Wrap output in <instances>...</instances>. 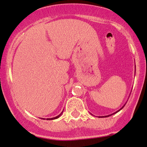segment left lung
<instances>
[{
  "label": "left lung",
  "instance_id": "obj_1",
  "mask_svg": "<svg viewBox=\"0 0 147 147\" xmlns=\"http://www.w3.org/2000/svg\"><path fill=\"white\" fill-rule=\"evenodd\" d=\"M134 67H135V71H136V65L135 66H134ZM126 104V103L125 104H124V105H123V106H122V108H120V109L119 110H117V111H116V112H114V113H112V114H109V115H107V116H98V117H99V118H105V117H108V116H112V115H113V114H115L116 113H117V112H119L120 111V110H121L122 109V108H124V106H125V104ZM92 115H93V114H92Z\"/></svg>",
  "mask_w": 147,
  "mask_h": 147
}]
</instances>
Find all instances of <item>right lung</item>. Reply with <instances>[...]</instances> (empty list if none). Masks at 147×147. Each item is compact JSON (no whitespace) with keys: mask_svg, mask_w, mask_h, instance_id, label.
<instances>
[{"mask_svg":"<svg viewBox=\"0 0 147 147\" xmlns=\"http://www.w3.org/2000/svg\"><path fill=\"white\" fill-rule=\"evenodd\" d=\"M63 111H62V112L60 114H59V115L58 116H55V117H53V118H47V120H55V119H57V118H59L60 116H61V114H62V113H63ZM41 119H43V120H45V118H41Z\"/></svg>","mask_w":147,"mask_h":147,"instance_id":"1","label":"right lung"}]
</instances>
